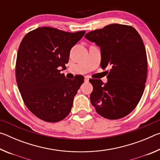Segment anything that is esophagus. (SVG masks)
Wrapping results in <instances>:
<instances>
[{
    "instance_id": "34e87169",
    "label": "esophagus",
    "mask_w": 160,
    "mask_h": 160,
    "mask_svg": "<svg viewBox=\"0 0 160 160\" xmlns=\"http://www.w3.org/2000/svg\"><path fill=\"white\" fill-rule=\"evenodd\" d=\"M89 79H90V78H89V77L88 76H85V82H89Z\"/></svg>"
}]
</instances>
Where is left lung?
Wrapping results in <instances>:
<instances>
[{
	"label": "left lung",
	"instance_id": "obj_1",
	"mask_svg": "<svg viewBox=\"0 0 160 160\" xmlns=\"http://www.w3.org/2000/svg\"><path fill=\"white\" fill-rule=\"evenodd\" d=\"M85 37L101 50V66L107 83L90 79V101L96 112L108 119L129 114L141 99L147 78L148 60L142 39L131 26L112 24L88 32Z\"/></svg>",
	"mask_w": 160,
	"mask_h": 160
}]
</instances>
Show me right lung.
Listing matches in <instances>:
<instances>
[{
    "instance_id": "1",
    "label": "right lung",
    "mask_w": 160,
    "mask_h": 160,
    "mask_svg": "<svg viewBox=\"0 0 160 160\" xmlns=\"http://www.w3.org/2000/svg\"><path fill=\"white\" fill-rule=\"evenodd\" d=\"M85 34L42 27L22 40L15 67L18 86L27 107L43 121L58 122L71 111L84 77L69 80L61 70L68 63L70 49Z\"/></svg>"
}]
</instances>
